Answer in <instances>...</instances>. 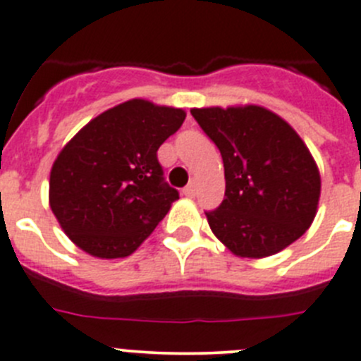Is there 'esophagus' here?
Here are the masks:
<instances>
[{
  "mask_svg": "<svg viewBox=\"0 0 361 361\" xmlns=\"http://www.w3.org/2000/svg\"><path fill=\"white\" fill-rule=\"evenodd\" d=\"M183 194H185V196H187V197H194V196H196V194H197L196 183H194V181H192V183H188L187 187L183 188Z\"/></svg>",
  "mask_w": 361,
  "mask_h": 361,
  "instance_id": "esophagus-1",
  "label": "esophagus"
}]
</instances>
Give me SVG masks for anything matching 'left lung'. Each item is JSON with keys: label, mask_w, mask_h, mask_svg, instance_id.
<instances>
[{"label": "left lung", "mask_w": 361, "mask_h": 361, "mask_svg": "<svg viewBox=\"0 0 361 361\" xmlns=\"http://www.w3.org/2000/svg\"><path fill=\"white\" fill-rule=\"evenodd\" d=\"M225 165V200L207 212L210 230L233 255H275L304 235L317 216L320 173L284 118L262 106L190 109Z\"/></svg>", "instance_id": "8db88e82"}]
</instances>
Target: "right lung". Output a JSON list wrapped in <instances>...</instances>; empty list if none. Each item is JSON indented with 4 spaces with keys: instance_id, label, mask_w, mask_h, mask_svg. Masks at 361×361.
<instances>
[{
    "instance_id": "1",
    "label": "right lung",
    "mask_w": 361,
    "mask_h": 361,
    "mask_svg": "<svg viewBox=\"0 0 361 361\" xmlns=\"http://www.w3.org/2000/svg\"><path fill=\"white\" fill-rule=\"evenodd\" d=\"M187 113L131 99L90 120L55 158L50 209L71 243L99 259L128 257L180 197L164 181L160 145Z\"/></svg>"
}]
</instances>
